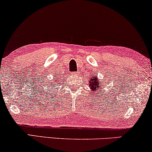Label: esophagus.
<instances>
[{"label":"esophagus","instance_id":"1","mask_svg":"<svg viewBox=\"0 0 152 152\" xmlns=\"http://www.w3.org/2000/svg\"><path fill=\"white\" fill-rule=\"evenodd\" d=\"M80 74V72H73L72 73V75H74V76H78V75Z\"/></svg>","mask_w":152,"mask_h":152}]
</instances>
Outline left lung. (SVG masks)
Returning a JSON list of instances; mask_svg holds the SVG:
<instances>
[{
  "label": "left lung",
  "mask_w": 152,
  "mask_h": 152,
  "mask_svg": "<svg viewBox=\"0 0 152 152\" xmlns=\"http://www.w3.org/2000/svg\"><path fill=\"white\" fill-rule=\"evenodd\" d=\"M104 83L103 81H101V80L97 77V76H91L89 80H88V86L90 87V91L93 92L95 95H98L99 93H102V92L100 91H102L103 88H104Z\"/></svg>",
  "instance_id": "8db88e82"
}]
</instances>
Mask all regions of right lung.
<instances>
[{
	"instance_id": "obj_1",
	"label": "right lung",
	"mask_w": 152,
	"mask_h": 152,
	"mask_svg": "<svg viewBox=\"0 0 152 152\" xmlns=\"http://www.w3.org/2000/svg\"><path fill=\"white\" fill-rule=\"evenodd\" d=\"M54 80H54L53 82H48L47 84H46V86H53V88L56 87L57 85H59V81H60V80H59V76H56V77H55V78H54ZM49 86H48V87H49ZM46 89L48 90V88H46Z\"/></svg>"
}]
</instances>
